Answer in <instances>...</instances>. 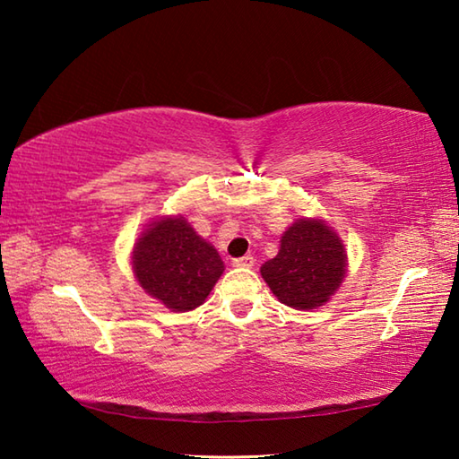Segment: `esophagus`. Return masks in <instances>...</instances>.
I'll use <instances>...</instances> for the list:
<instances>
[{
  "mask_svg": "<svg viewBox=\"0 0 459 459\" xmlns=\"http://www.w3.org/2000/svg\"><path fill=\"white\" fill-rule=\"evenodd\" d=\"M253 263H255V259L251 257V255H245V257L232 259V265H235V267H240V269H248V267H253Z\"/></svg>",
  "mask_w": 459,
  "mask_h": 459,
  "instance_id": "obj_1",
  "label": "esophagus"
}]
</instances>
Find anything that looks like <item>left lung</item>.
<instances>
[{
    "label": "left lung",
    "mask_w": 459,
    "mask_h": 459,
    "mask_svg": "<svg viewBox=\"0 0 459 459\" xmlns=\"http://www.w3.org/2000/svg\"><path fill=\"white\" fill-rule=\"evenodd\" d=\"M346 273L344 247L322 221L301 219L285 230L277 257L261 267L271 291L293 309L325 304Z\"/></svg>",
    "instance_id": "obj_1"
}]
</instances>
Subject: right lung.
<instances>
[{"instance_id": "right-lung-1", "label": "right lung", "mask_w": 459, "mask_h": 459, "mask_svg": "<svg viewBox=\"0 0 459 459\" xmlns=\"http://www.w3.org/2000/svg\"><path fill=\"white\" fill-rule=\"evenodd\" d=\"M139 285L174 312L198 307L224 271L216 248L180 219L150 224L134 248Z\"/></svg>"}]
</instances>
